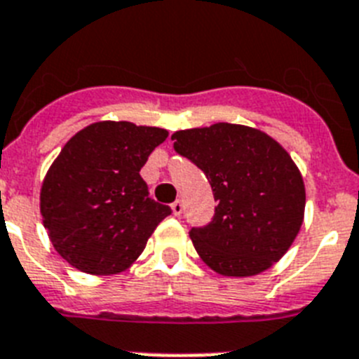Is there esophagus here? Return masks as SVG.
Instances as JSON below:
<instances>
[{"instance_id": "esophagus-1", "label": "esophagus", "mask_w": 359, "mask_h": 359, "mask_svg": "<svg viewBox=\"0 0 359 359\" xmlns=\"http://www.w3.org/2000/svg\"><path fill=\"white\" fill-rule=\"evenodd\" d=\"M171 210H173L175 217H180L182 212H184V204H182V201H175V203L171 204Z\"/></svg>"}]
</instances>
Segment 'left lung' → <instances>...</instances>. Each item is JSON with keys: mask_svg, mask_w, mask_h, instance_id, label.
Returning a JSON list of instances; mask_svg holds the SVG:
<instances>
[{"mask_svg": "<svg viewBox=\"0 0 359 359\" xmlns=\"http://www.w3.org/2000/svg\"><path fill=\"white\" fill-rule=\"evenodd\" d=\"M171 140L203 170L217 201L212 221L189 231L208 266L228 277L257 276L287 254L303 224L305 184L272 137L221 122L177 131Z\"/></svg>", "mask_w": 359, "mask_h": 359, "instance_id": "obj_1", "label": "left lung"}]
</instances>
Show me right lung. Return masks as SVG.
Masks as SVG:
<instances>
[{"mask_svg": "<svg viewBox=\"0 0 359 359\" xmlns=\"http://www.w3.org/2000/svg\"><path fill=\"white\" fill-rule=\"evenodd\" d=\"M168 138L161 128L96 122L53 162L40 194L43 226L69 264L95 276L123 272L171 208L149 197L140 170Z\"/></svg>", "mask_w": 359, "mask_h": 359, "instance_id": "obj_1", "label": "right lung"}]
</instances>
